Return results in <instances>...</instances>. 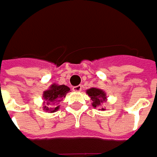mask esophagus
I'll return each mask as SVG.
<instances>
[{"instance_id":"1","label":"esophagus","mask_w":157,"mask_h":157,"mask_svg":"<svg viewBox=\"0 0 157 157\" xmlns=\"http://www.w3.org/2000/svg\"><path fill=\"white\" fill-rule=\"evenodd\" d=\"M73 91H75V92H80V91H82V86L78 85V86L73 87Z\"/></svg>"}]
</instances>
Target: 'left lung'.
<instances>
[{
  "mask_svg": "<svg viewBox=\"0 0 157 157\" xmlns=\"http://www.w3.org/2000/svg\"><path fill=\"white\" fill-rule=\"evenodd\" d=\"M87 94L92 100V106L94 108H99V109L101 110L105 109L102 107H103V103L107 100V96L103 90L97 88H91L87 90Z\"/></svg>",
  "mask_w": 157,
  "mask_h": 157,
  "instance_id": "obj_1",
  "label": "left lung"
}]
</instances>
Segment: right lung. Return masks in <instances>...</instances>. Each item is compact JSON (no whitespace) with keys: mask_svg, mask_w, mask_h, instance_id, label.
Instances as JSON below:
<instances>
[{"mask_svg":"<svg viewBox=\"0 0 157 157\" xmlns=\"http://www.w3.org/2000/svg\"><path fill=\"white\" fill-rule=\"evenodd\" d=\"M70 89L66 85L52 84L48 90L43 92V109L48 113H54L60 109L58 102L64 98Z\"/></svg>","mask_w":157,"mask_h":157,"instance_id":"add662e5","label":"right lung"}]
</instances>
